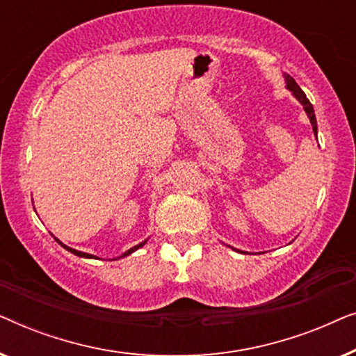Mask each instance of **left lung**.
<instances>
[{
  "label": "left lung",
  "instance_id": "1",
  "mask_svg": "<svg viewBox=\"0 0 356 356\" xmlns=\"http://www.w3.org/2000/svg\"><path fill=\"white\" fill-rule=\"evenodd\" d=\"M285 81H286V89H289L291 94H293L296 99H298V102L301 105H303V108H305V111H306V115H308V118H309V121H311V126H313V131H314V136L318 134V124H316V116H314V108H313V105H311V102L306 99V94L303 90L300 89V86L296 84L295 82V79L293 77H290L289 74L285 76ZM233 250H235V248H233ZM235 251H238V252H243V251H240V250H235Z\"/></svg>",
  "mask_w": 356,
  "mask_h": 356
}]
</instances>
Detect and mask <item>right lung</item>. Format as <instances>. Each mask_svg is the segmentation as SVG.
I'll return each mask as SVG.
<instances>
[{
	"label": "right lung",
	"mask_w": 356,
	"mask_h": 356,
	"mask_svg": "<svg viewBox=\"0 0 356 356\" xmlns=\"http://www.w3.org/2000/svg\"><path fill=\"white\" fill-rule=\"evenodd\" d=\"M55 240H56L58 243H60V245H61L63 248H65V250H67V251H70V252H72V254H76V256H79V257H89V259H99V257H95L94 254H87V252H82V251L72 250V248H70V246H66V245H63V243H61L60 240H58V238H55ZM144 245H145V241H143V243H139V245H136L134 248H131V250H128V251H126V252H124V254H121L120 257L129 256V254H131V252H134L136 250H139V248H140V246H144Z\"/></svg>",
	"instance_id": "add662e5"
}]
</instances>
